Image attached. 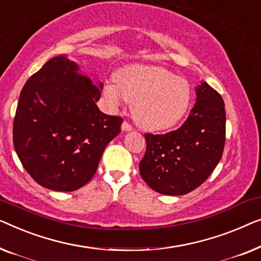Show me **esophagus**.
<instances>
[{
	"label": "esophagus",
	"mask_w": 261,
	"mask_h": 261,
	"mask_svg": "<svg viewBox=\"0 0 261 261\" xmlns=\"http://www.w3.org/2000/svg\"><path fill=\"white\" fill-rule=\"evenodd\" d=\"M122 130L129 132V131L134 130V127H132V125H130V124L127 123V122H124V123L122 124Z\"/></svg>",
	"instance_id": "1"
}]
</instances>
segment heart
<instances>
[{
	"label": "heart",
	"mask_w": 261,
	"mask_h": 261,
	"mask_svg": "<svg viewBox=\"0 0 261 261\" xmlns=\"http://www.w3.org/2000/svg\"><path fill=\"white\" fill-rule=\"evenodd\" d=\"M116 83L118 88L106 84V97L115 105L125 98L132 104L135 122L144 130L170 129L189 108V83L160 66L131 65L117 73Z\"/></svg>",
	"instance_id": "heart-1"
}]
</instances>
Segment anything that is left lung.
I'll list each match as a JSON object with an SVG mask.
<instances>
[{
    "mask_svg": "<svg viewBox=\"0 0 261 261\" xmlns=\"http://www.w3.org/2000/svg\"><path fill=\"white\" fill-rule=\"evenodd\" d=\"M195 91V105L179 129L166 135H145L146 151L139 172L150 188L164 195H185L196 189L222 157L225 102L204 82Z\"/></svg>",
    "mask_w": 261,
    "mask_h": 261,
    "instance_id": "1",
    "label": "left lung"
}]
</instances>
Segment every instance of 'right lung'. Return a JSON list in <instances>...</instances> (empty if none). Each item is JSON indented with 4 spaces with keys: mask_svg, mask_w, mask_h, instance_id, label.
I'll return each mask as SVG.
<instances>
[{
    "mask_svg": "<svg viewBox=\"0 0 261 261\" xmlns=\"http://www.w3.org/2000/svg\"><path fill=\"white\" fill-rule=\"evenodd\" d=\"M101 89L65 56L50 59L24 84L13 142L22 166L40 186L73 192L93 177L123 123L95 104Z\"/></svg>",
    "mask_w": 261,
    "mask_h": 261,
    "instance_id": "right-lung-1",
    "label": "right lung"
}]
</instances>
